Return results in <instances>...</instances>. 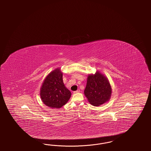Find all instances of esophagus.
I'll use <instances>...</instances> for the list:
<instances>
[{"label": "esophagus", "mask_w": 151, "mask_h": 151, "mask_svg": "<svg viewBox=\"0 0 151 151\" xmlns=\"http://www.w3.org/2000/svg\"><path fill=\"white\" fill-rule=\"evenodd\" d=\"M79 92H80V90H77L76 91H74L73 93H79Z\"/></svg>", "instance_id": "esophagus-1"}]
</instances>
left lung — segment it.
<instances>
[{
	"instance_id": "obj_1",
	"label": "left lung",
	"mask_w": 151,
	"mask_h": 151,
	"mask_svg": "<svg viewBox=\"0 0 151 151\" xmlns=\"http://www.w3.org/2000/svg\"><path fill=\"white\" fill-rule=\"evenodd\" d=\"M112 89L109 81L99 71L89 75L84 94L89 102L94 106H99L110 100Z\"/></svg>"
}]
</instances>
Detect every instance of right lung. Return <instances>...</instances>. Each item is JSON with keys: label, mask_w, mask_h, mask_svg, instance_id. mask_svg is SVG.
Segmentation results:
<instances>
[{"label": "right lung", "mask_w": 151, "mask_h": 151, "mask_svg": "<svg viewBox=\"0 0 151 151\" xmlns=\"http://www.w3.org/2000/svg\"><path fill=\"white\" fill-rule=\"evenodd\" d=\"M71 92L65 86L63 73L60 68L51 72L44 80L40 89V97L43 104L51 108H60L68 102Z\"/></svg>", "instance_id": "obj_1"}]
</instances>
